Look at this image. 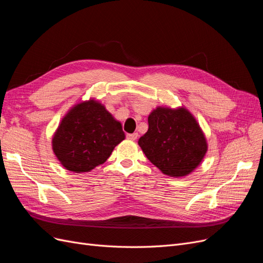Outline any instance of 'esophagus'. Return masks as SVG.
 I'll return each mask as SVG.
<instances>
[{
    "label": "esophagus",
    "mask_w": 263,
    "mask_h": 263,
    "mask_svg": "<svg viewBox=\"0 0 263 263\" xmlns=\"http://www.w3.org/2000/svg\"><path fill=\"white\" fill-rule=\"evenodd\" d=\"M138 137H139V134H138V133L126 134V139H129V140H132V141H134V140H137V139H138Z\"/></svg>",
    "instance_id": "1"
}]
</instances>
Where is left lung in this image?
Returning <instances> with one entry per match:
<instances>
[{
  "instance_id": "8db88e82",
  "label": "left lung",
  "mask_w": 263,
  "mask_h": 263,
  "mask_svg": "<svg viewBox=\"0 0 263 263\" xmlns=\"http://www.w3.org/2000/svg\"><path fill=\"white\" fill-rule=\"evenodd\" d=\"M139 145L149 162L171 177L189 175L202 162L208 143L199 123L184 108L157 107Z\"/></svg>"
}]
</instances>
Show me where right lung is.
<instances>
[{
	"instance_id": "1",
	"label": "right lung",
	"mask_w": 263,
	"mask_h": 263,
	"mask_svg": "<svg viewBox=\"0 0 263 263\" xmlns=\"http://www.w3.org/2000/svg\"><path fill=\"white\" fill-rule=\"evenodd\" d=\"M124 138L121 123L90 99L65 115L53 135L52 148L64 168L81 174L104 164Z\"/></svg>"
}]
</instances>
